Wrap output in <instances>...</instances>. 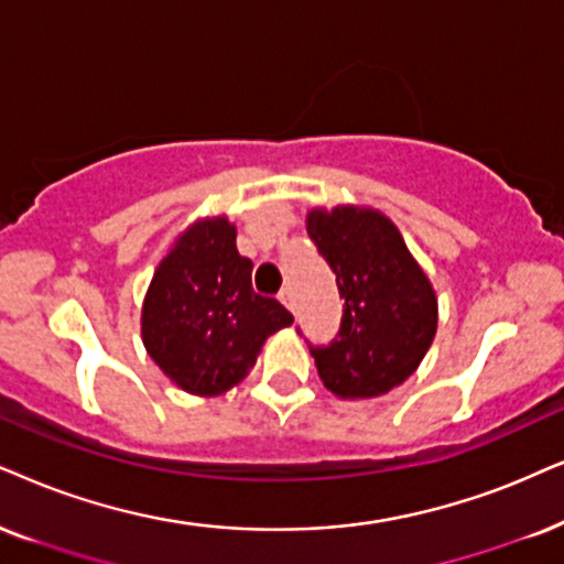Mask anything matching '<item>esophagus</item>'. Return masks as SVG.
<instances>
[{
    "mask_svg": "<svg viewBox=\"0 0 564 564\" xmlns=\"http://www.w3.org/2000/svg\"><path fill=\"white\" fill-rule=\"evenodd\" d=\"M278 299H281L283 306H289V310H294V294H291V289H281V294H278Z\"/></svg>",
    "mask_w": 564,
    "mask_h": 564,
    "instance_id": "esophagus-1",
    "label": "esophagus"
}]
</instances>
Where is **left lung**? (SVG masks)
<instances>
[{
    "mask_svg": "<svg viewBox=\"0 0 564 564\" xmlns=\"http://www.w3.org/2000/svg\"><path fill=\"white\" fill-rule=\"evenodd\" d=\"M306 234L333 268L344 317L327 346H310L338 398H375L409 380L437 333V296L395 224L380 210L338 205L306 213Z\"/></svg>",
    "mask_w": 564,
    "mask_h": 564,
    "instance_id": "8db88e82",
    "label": "left lung"
}]
</instances>
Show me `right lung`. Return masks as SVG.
I'll return each mask as SVG.
<instances>
[{
  "instance_id": "add662e5",
  "label": "right lung",
  "mask_w": 564,
  "mask_h": 564,
  "mask_svg": "<svg viewBox=\"0 0 564 564\" xmlns=\"http://www.w3.org/2000/svg\"><path fill=\"white\" fill-rule=\"evenodd\" d=\"M294 323L278 299L252 289L229 218L192 224L155 268L142 302V344L171 382L220 395L245 380L268 335Z\"/></svg>"
}]
</instances>
